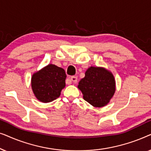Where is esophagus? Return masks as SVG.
<instances>
[{"mask_svg": "<svg viewBox=\"0 0 151 151\" xmlns=\"http://www.w3.org/2000/svg\"><path fill=\"white\" fill-rule=\"evenodd\" d=\"M70 80H71V81H72L73 82H76L78 80V77L77 76H71V78H70Z\"/></svg>", "mask_w": 151, "mask_h": 151, "instance_id": "esophagus-1", "label": "esophagus"}]
</instances>
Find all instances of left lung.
Here are the masks:
<instances>
[{
	"label": "left lung",
	"mask_w": 151,
	"mask_h": 151,
	"mask_svg": "<svg viewBox=\"0 0 151 151\" xmlns=\"http://www.w3.org/2000/svg\"><path fill=\"white\" fill-rule=\"evenodd\" d=\"M78 88L81 91L84 100L98 108L109 104L116 89L112 72L104 67L92 66L86 71Z\"/></svg>",
	"instance_id": "8db88e82"
}]
</instances>
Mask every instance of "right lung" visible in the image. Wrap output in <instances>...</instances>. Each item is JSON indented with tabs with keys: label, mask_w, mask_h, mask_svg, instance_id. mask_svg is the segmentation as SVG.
<instances>
[{
	"label": "right lung",
	"mask_w": 151,
	"mask_h": 151,
	"mask_svg": "<svg viewBox=\"0 0 151 151\" xmlns=\"http://www.w3.org/2000/svg\"><path fill=\"white\" fill-rule=\"evenodd\" d=\"M67 78L65 70L49 64L33 74L31 85L34 96L40 102H51L60 96L65 87Z\"/></svg>",
	"instance_id": "1"
}]
</instances>
